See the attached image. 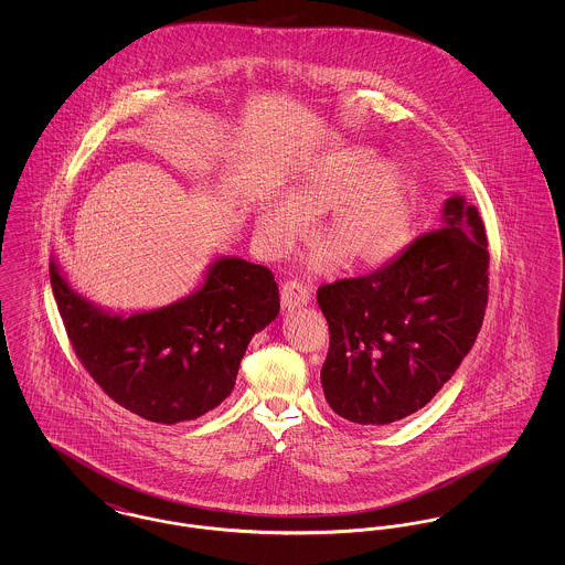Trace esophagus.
Returning <instances> with one entry per match:
<instances>
[{"instance_id":"34e87169","label":"esophagus","mask_w":565,"mask_h":565,"mask_svg":"<svg viewBox=\"0 0 565 565\" xmlns=\"http://www.w3.org/2000/svg\"><path fill=\"white\" fill-rule=\"evenodd\" d=\"M311 300V288L305 286L302 281H296V279H288L281 284V305L286 309H296V307H302Z\"/></svg>"}]
</instances>
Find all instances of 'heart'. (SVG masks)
Masks as SVG:
<instances>
[{"label":"heart","mask_w":565,"mask_h":565,"mask_svg":"<svg viewBox=\"0 0 565 565\" xmlns=\"http://www.w3.org/2000/svg\"><path fill=\"white\" fill-rule=\"evenodd\" d=\"M413 184L396 164L369 148H343L311 162L288 189V201L258 210L256 226L267 249L281 256L305 233V217L323 215L318 237L358 269L385 265L403 252L413 224ZM337 256L318 249L309 265L328 269Z\"/></svg>","instance_id":"1"}]
</instances>
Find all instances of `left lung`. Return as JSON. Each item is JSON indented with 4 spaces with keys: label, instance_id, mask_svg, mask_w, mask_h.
<instances>
[{
    "label": "left lung",
    "instance_id": "1",
    "mask_svg": "<svg viewBox=\"0 0 565 565\" xmlns=\"http://www.w3.org/2000/svg\"><path fill=\"white\" fill-rule=\"evenodd\" d=\"M487 298L483 217L451 196L438 228L398 258L318 288L330 330L320 373L330 408L360 426H387L424 408L472 350Z\"/></svg>",
    "mask_w": 565,
    "mask_h": 565
}]
</instances>
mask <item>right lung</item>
I'll use <instances>...</instances> for the list:
<instances>
[{"instance_id": "1", "label": "right lung", "mask_w": 565, "mask_h": 565, "mask_svg": "<svg viewBox=\"0 0 565 565\" xmlns=\"http://www.w3.org/2000/svg\"><path fill=\"white\" fill-rule=\"evenodd\" d=\"M54 300L86 373L114 403L157 422H190L235 387L252 337L279 313L267 267L220 258L199 292L157 311L109 316L76 295L51 263Z\"/></svg>"}]
</instances>
